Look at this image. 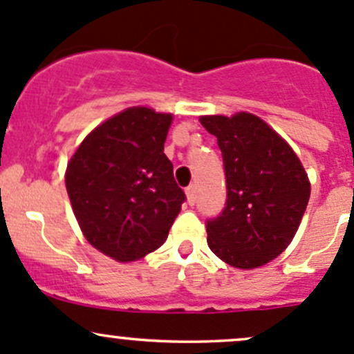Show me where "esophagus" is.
I'll return each instance as SVG.
<instances>
[{
	"label": "esophagus",
	"mask_w": 354,
	"mask_h": 354,
	"mask_svg": "<svg viewBox=\"0 0 354 354\" xmlns=\"http://www.w3.org/2000/svg\"><path fill=\"white\" fill-rule=\"evenodd\" d=\"M185 194H187V200L190 205H194V203L197 202V187H195V185H190V187L185 190Z\"/></svg>",
	"instance_id": "1"
}]
</instances>
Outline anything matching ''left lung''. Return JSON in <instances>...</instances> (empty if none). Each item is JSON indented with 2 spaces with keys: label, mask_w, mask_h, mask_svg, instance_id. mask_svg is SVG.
<instances>
[{
  "label": "left lung",
  "mask_w": 354,
  "mask_h": 354,
  "mask_svg": "<svg viewBox=\"0 0 354 354\" xmlns=\"http://www.w3.org/2000/svg\"><path fill=\"white\" fill-rule=\"evenodd\" d=\"M200 123L217 138L227 202L207 223V243L234 269H257L288 248L310 198V180L291 145L246 111L207 114Z\"/></svg>",
  "instance_id": "1"
}]
</instances>
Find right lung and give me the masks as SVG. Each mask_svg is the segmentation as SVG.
<instances>
[{
  "mask_svg": "<svg viewBox=\"0 0 354 354\" xmlns=\"http://www.w3.org/2000/svg\"><path fill=\"white\" fill-rule=\"evenodd\" d=\"M171 113L133 106L95 127L68 160L65 183L85 240L116 262L166 241L185 194L164 154Z\"/></svg>",
  "mask_w": 354,
  "mask_h": 354,
  "instance_id": "add662e5",
  "label": "right lung"
}]
</instances>
